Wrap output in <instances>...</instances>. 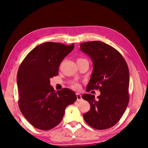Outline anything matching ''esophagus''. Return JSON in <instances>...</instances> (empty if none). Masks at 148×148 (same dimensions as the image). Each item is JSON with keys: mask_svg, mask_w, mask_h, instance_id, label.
I'll use <instances>...</instances> for the list:
<instances>
[{"mask_svg": "<svg viewBox=\"0 0 148 148\" xmlns=\"http://www.w3.org/2000/svg\"><path fill=\"white\" fill-rule=\"evenodd\" d=\"M76 95H77V101L79 102V101H82V97L81 95H79V93H77L76 94Z\"/></svg>", "mask_w": 148, "mask_h": 148, "instance_id": "1", "label": "esophagus"}]
</instances>
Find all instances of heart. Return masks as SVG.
I'll list each match as a JSON object with an SVG mask.
<instances>
[{
  "instance_id": "b5f03b06",
  "label": "heart",
  "mask_w": 148,
  "mask_h": 148,
  "mask_svg": "<svg viewBox=\"0 0 148 148\" xmlns=\"http://www.w3.org/2000/svg\"><path fill=\"white\" fill-rule=\"evenodd\" d=\"M81 59H82V58H79V59H78V60H81ZM71 87H72L73 89H79V84H75L72 85V86H71Z\"/></svg>"
}]
</instances>
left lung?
I'll list each match as a JSON object with an SVG mask.
<instances>
[{
  "instance_id": "left-lung-1",
  "label": "left lung",
  "mask_w": 148,
  "mask_h": 148,
  "mask_svg": "<svg viewBox=\"0 0 148 148\" xmlns=\"http://www.w3.org/2000/svg\"><path fill=\"white\" fill-rule=\"evenodd\" d=\"M80 49L93 62L94 69L86 91L99 89L101 92L97 100L91 94L82 96L90 104V110L83 115V118L94 128H109L120 120L128 104L127 64L117 50L101 41L82 43Z\"/></svg>"
}]
</instances>
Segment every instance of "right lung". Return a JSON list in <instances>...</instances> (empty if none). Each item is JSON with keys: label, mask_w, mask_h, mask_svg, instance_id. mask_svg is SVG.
Returning a JSON list of instances; mask_svg holds the SVG:
<instances>
[{"label": "right lung", "mask_w": 148, "mask_h": 148, "mask_svg": "<svg viewBox=\"0 0 148 148\" xmlns=\"http://www.w3.org/2000/svg\"><path fill=\"white\" fill-rule=\"evenodd\" d=\"M73 48L74 44L45 42L31 51L20 65L18 106L35 128L49 130L56 127L63 119L66 107L77 99L70 89L57 92L50 85V78L58 75L62 61Z\"/></svg>", "instance_id": "1"}]
</instances>
